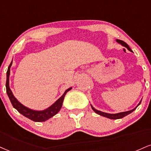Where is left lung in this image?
<instances>
[{
	"label": "left lung",
	"mask_w": 151,
	"mask_h": 151,
	"mask_svg": "<svg viewBox=\"0 0 151 151\" xmlns=\"http://www.w3.org/2000/svg\"><path fill=\"white\" fill-rule=\"evenodd\" d=\"M117 42L119 43H120V44L122 45L123 46L126 47V48H127L128 50H129V51H132V50H131V48H129V46L127 44V43L124 42V41H122V40H119V39H117ZM141 102H140V103H139V105H138L135 108H134L133 110H129V111H127V112H119V113H117V114H109V113H105V112H103L99 111V110H96V109L94 108L92 106V105H91V108H92V109H93V111H94V112H96V113H97V114H99V115H100L103 116V117H105L110 118V119H121V118H122V117H125V116L128 115L129 114L132 113V112H133L134 110H136V108H137V107L139 106V105L140 104H141Z\"/></svg>",
	"instance_id": "1"
}]
</instances>
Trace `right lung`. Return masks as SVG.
Masks as SVG:
<instances>
[{"mask_svg":"<svg viewBox=\"0 0 151 151\" xmlns=\"http://www.w3.org/2000/svg\"><path fill=\"white\" fill-rule=\"evenodd\" d=\"M11 62L10 65H9L8 71H7V79H6V92L8 94L9 99H10V102H11L12 106L14 108H15L19 113L24 116L31 120L34 121V122H44L48 119L49 118L52 117V116H54L58 113V112L60 110L62 105H63V100H64L65 96L66 95V93H68L69 91L71 90L70 88L68 89H67L65 91L64 94L55 103H53L51 106L49 107L48 108L46 109V110H42V111H36V110H31V109L27 108V107L24 106L23 105H22L20 103L18 102L17 99L14 98V96L12 94L11 90H10V86H9V76H10V67L12 65Z\"/></svg>","mask_w":151,"mask_h":151,"instance_id":"right-lung-1","label":"right lung"}]
</instances>
